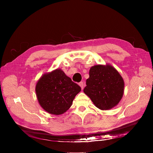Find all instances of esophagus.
I'll use <instances>...</instances> for the list:
<instances>
[{
	"mask_svg": "<svg viewBox=\"0 0 153 153\" xmlns=\"http://www.w3.org/2000/svg\"><path fill=\"white\" fill-rule=\"evenodd\" d=\"M78 85H79L80 86L82 89H84V83H83L82 82H80L79 83V84H78Z\"/></svg>",
	"mask_w": 153,
	"mask_h": 153,
	"instance_id": "obj_1",
	"label": "esophagus"
}]
</instances>
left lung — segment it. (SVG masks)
<instances>
[{
    "instance_id": "1",
    "label": "left lung",
    "mask_w": 153,
    "mask_h": 153,
    "mask_svg": "<svg viewBox=\"0 0 153 153\" xmlns=\"http://www.w3.org/2000/svg\"><path fill=\"white\" fill-rule=\"evenodd\" d=\"M86 85L84 93L97 108L102 110L114 107L123 96L124 82L123 78L109 64H98L91 67Z\"/></svg>"
}]
</instances>
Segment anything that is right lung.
Wrapping results in <instances>:
<instances>
[{
    "mask_svg": "<svg viewBox=\"0 0 153 153\" xmlns=\"http://www.w3.org/2000/svg\"><path fill=\"white\" fill-rule=\"evenodd\" d=\"M81 87L73 82L61 69L41 76L36 85L39 103L51 114H62L71 107Z\"/></svg>",
    "mask_w": 153,
    "mask_h": 153,
    "instance_id": "obj_1",
    "label": "right lung"
}]
</instances>
